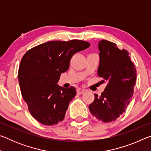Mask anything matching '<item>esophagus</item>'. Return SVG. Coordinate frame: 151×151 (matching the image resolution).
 <instances>
[{"mask_svg": "<svg viewBox=\"0 0 151 151\" xmlns=\"http://www.w3.org/2000/svg\"><path fill=\"white\" fill-rule=\"evenodd\" d=\"M76 93H77L78 94H84L85 93V89H83V88H78L77 89H76Z\"/></svg>", "mask_w": 151, "mask_h": 151, "instance_id": "obj_1", "label": "esophagus"}]
</instances>
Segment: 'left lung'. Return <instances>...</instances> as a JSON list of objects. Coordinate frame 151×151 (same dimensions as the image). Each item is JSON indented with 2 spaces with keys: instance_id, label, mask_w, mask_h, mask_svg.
I'll return each instance as SVG.
<instances>
[{
  "instance_id": "1",
  "label": "left lung",
  "mask_w": 151,
  "mask_h": 151,
  "mask_svg": "<svg viewBox=\"0 0 151 151\" xmlns=\"http://www.w3.org/2000/svg\"><path fill=\"white\" fill-rule=\"evenodd\" d=\"M100 63L98 75L106 83L101 96L94 94L88 106L91 114L104 122L114 121L124 113L131 102L137 79V70L125 49L106 40L99 42Z\"/></svg>"
}]
</instances>
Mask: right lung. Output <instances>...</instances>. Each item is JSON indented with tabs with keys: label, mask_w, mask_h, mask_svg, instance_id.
Here are the masks:
<instances>
[{
	"label": "right lung",
	"mask_w": 151,
	"mask_h": 151,
	"mask_svg": "<svg viewBox=\"0 0 151 151\" xmlns=\"http://www.w3.org/2000/svg\"><path fill=\"white\" fill-rule=\"evenodd\" d=\"M90 45L81 40L49 41L32 48L22 58L18 73L20 91L31 115L41 124H57L65 118L76 91L57 83L73 55Z\"/></svg>",
	"instance_id": "obj_1"
}]
</instances>
